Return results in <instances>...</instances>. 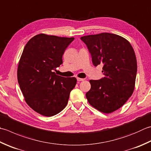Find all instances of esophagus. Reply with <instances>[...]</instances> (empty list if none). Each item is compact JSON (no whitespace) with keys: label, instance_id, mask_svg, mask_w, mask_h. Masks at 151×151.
I'll return each instance as SVG.
<instances>
[{"label":"esophagus","instance_id":"1","mask_svg":"<svg viewBox=\"0 0 151 151\" xmlns=\"http://www.w3.org/2000/svg\"><path fill=\"white\" fill-rule=\"evenodd\" d=\"M76 79H77V81H78V82L84 81V78H79V77H77V78H76Z\"/></svg>","mask_w":151,"mask_h":151}]
</instances>
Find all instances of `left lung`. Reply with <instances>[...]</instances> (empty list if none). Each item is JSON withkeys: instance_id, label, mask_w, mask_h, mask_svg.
Wrapping results in <instances>:
<instances>
[{"instance_id": "obj_1", "label": "left lung", "mask_w": 151, "mask_h": 151, "mask_svg": "<svg viewBox=\"0 0 151 151\" xmlns=\"http://www.w3.org/2000/svg\"><path fill=\"white\" fill-rule=\"evenodd\" d=\"M94 66L101 64L104 77L90 80L86 93L90 104L104 113L118 110L132 95L137 75V60L131 44L119 35L102 32L82 37Z\"/></svg>"}]
</instances>
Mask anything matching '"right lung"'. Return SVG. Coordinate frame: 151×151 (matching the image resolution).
Listing matches in <instances>:
<instances>
[{"label":"right lung","mask_w":151,"mask_h":151,"mask_svg":"<svg viewBox=\"0 0 151 151\" xmlns=\"http://www.w3.org/2000/svg\"><path fill=\"white\" fill-rule=\"evenodd\" d=\"M75 38L38 34L26 44L17 67V81L27 105L45 116L66 107L76 78L57 75L62 56Z\"/></svg>","instance_id":"1"}]
</instances>
